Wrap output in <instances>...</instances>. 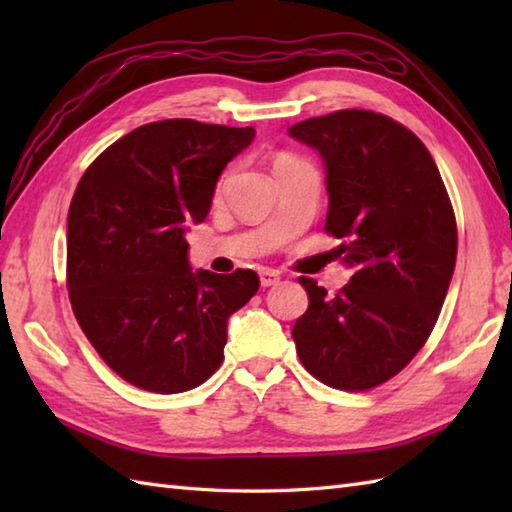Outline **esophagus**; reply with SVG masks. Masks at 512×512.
I'll return each mask as SVG.
<instances>
[{
	"label": "esophagus",
	"mask_w": 512,
	"mask_h": 512,
	"mask_svg": "<svg viewBox=\"0 0 512 512\" xmlns=\"http://www.w3.org/2000/svg\"><path fill=\"white\" fill-rule=\"evenodd\" d=\"M259 281H262L264 288H270V286H277L279 281H281V277H279L277 270L264 268V270H259Z\"/></svg>",
	"instance_id": "1"
}]
</instances>
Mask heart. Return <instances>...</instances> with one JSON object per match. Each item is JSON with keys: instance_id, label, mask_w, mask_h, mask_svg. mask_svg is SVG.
Returning <instances> with one entry per match:
<instances>
[{"instance_id": "heart-1", "label": "heart", "mask_w": 512, "mask_h": 512, "mask_svg": "<svg viewBox=\"0 0 512 512\" xmlns=\"http://www.w3.org/2000/svg\"><path fill=\"white\" fill-rule=\"evenodd\" d=\"M286 158H290V156H279L277 160H286ZM277 160H275V162H277ZM224 182H226V176H222V180H220V184H217V187L222 189V187H224Z\"/></svg>"}]
</instances>
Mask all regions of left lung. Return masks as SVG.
<instances>
[{
	"instance_id": "1",
	"label": "left lung",
	"mask_w": 512,
	"mask_h": 512,
	"mask_svg": "<svg viewBox=\"0 0 512 512\" xmlns=\"http://www.w3.org/2000/svg\"><path fill=\"white\" fill-rule=\"evenodd\" d=\"M325 165L328 217L350 284L336 295L299 277L310 306L292 328L321 383L365 391L396 376L427 343L458 255V228L422 140L394 118L339 110L288 129Z\"/></svg>"
}]
</instances>
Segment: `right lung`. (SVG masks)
Returning a JSON list of instances; mask_svg holds the SVG:
<instances>
[{"label":"right lung","mask_w":512,"mask_h":512,"mask_svg":"<svg viewBox=\"0 0 512 512\" xmlns=\"http://www.w3.org/2000/svg\"><path fill=\"white\" fill-rule=\"evenodd\" d=\"M253 138V127L169 118L118 138L83 173L68 211L70 303L127 383L180 394L220 367L228 317L259 277L191 270L184 233L204 222L224 167Z\"/></svg>","instance_id":"obj_1"}]
</instances>
